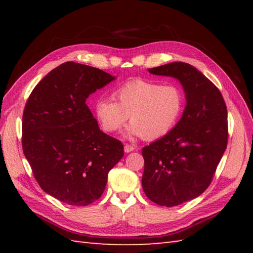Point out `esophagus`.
Segmentation results:
<instances>
[{"label":"esophagus","mask_w":253,"mask_h":253,"mask_svg":"<svg viewBox=\"0 0 253 253\" xmlns=\"http://www.w3.org/2000/svg\"><path fill=\"white\" fill-rule=\"evenodd\" d=\"M133 150H135V147L133 146H130V144H125V146H124V151H125L126 153H129V152H131V151H133Z\"/></svg>","instance_id":"obj_1"}]
</instances>
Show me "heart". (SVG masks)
I'll return each mask as SVG.
<instances>
[{
    "instance_id": "obj_1",
    "label": "heart",
    "mask_w": 253,
    "mask_h": 253,
    "mask_svg": "<svg viewBox=\"0 0 253 253\" xmlns=\"http://www.w3.org/2000/svg\"><path fill=\"white\" fill-rule=\"evenodd\" d=\"M111 98H99L94 103V114L101 127L115 132L125 125L128 137H143L155 140L173 129L184 111V96L171 84L135 79L114 91Z\"/></svg>"
}]
</instances>
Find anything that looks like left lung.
I'll list each match as a JSON object with an SVG mask.
<instances>
[{
  "label": "left lung",
  "mask_w": 253,
  "mask_h": 253,
  "mask_svg": "<svg viewBox=\"0 0 253 253\" xmlns=\"http://www.w3.org/2000/svg\"><path fill=\"white\" fill-rule=\"evenodd\" d=\"M178 80L186 106L168 135L142 149V188L152 202L175 207L209 187L227 146V109L214 84L190 64L174 62L149 68Z\"/></svg>",
  "instance_id": "1"
}]
</instances>
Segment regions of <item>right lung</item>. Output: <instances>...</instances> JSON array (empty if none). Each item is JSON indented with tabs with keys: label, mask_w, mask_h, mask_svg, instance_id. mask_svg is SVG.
I'll list each match as a JSON object with an SVG mask.
<instances>
[{
	"label": "right lung",
	"mask_w": 253,
	"mask_h": 253,
	"mask_svg": "<svg viewBox=\"0 0 253 253\" xmlns=\"http://www.w3.org/2000/svg\"><path fill=\"white\" fill-rule=\"evenodd\" d=\"M116 77L66 62L38 84L23 115V150L47 195L88 206L103 193L109 171L124 157L123 143L100 130L85 100Z\"/></svg>",
	"instance_id": "right-lung-1"
}]
</instances>
